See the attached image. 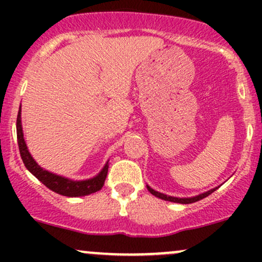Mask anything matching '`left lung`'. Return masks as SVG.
I'll return each instance as SVG.
<instances>
[{
	"label": "left lung",
	"mask_w": 262,
	"mask_h": 262,
	"mask_svg": "<svg viewBox=\"0 0 262 262\" xmlns=\"http://www.w3.org/2000/svg\"><path fill=\"white\" fill-rule=\"evenodd\" d=\"M149 189V192L151 194H154L155 197H159L161 198V200H165V201H170V202H175V203H182V204H188V203H193V202H197V201L200 200H203L204 197L209 196L210 193H213V192L215 191L218 187L213 188V189H209L208 192H204L202 194H198V196H194V197H191V198H179V197H171V196H166V194L164 193H160V192L155 191V189H152L151 187H149V186H146Z\"/></svg>",
	"instance_id": "left-lung-1"
}]
</instances>
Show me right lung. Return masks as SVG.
Returning <instances> with one entry per match:
<instances>
[{"mask_svg": "<svg viewBox=\"0 0 262 262\" xmlns=\"http://www.w3.org/2000/svg\"><path fill=\"white\" fill-rule=\"evenodd\" d=\"M17 140L18 146H19L20 158H22L23 164L26 165L27 169L31 171L39 181L44 183L48 188L56 192V193L66 197H80L95 193V192L100 191L103 187L104 180H106L108 172V162L104 165V167L97 176L90 180H83V181H74V180L65 179V177L55 175V173L49 172V171L39 166L34 159L32 158V155L29 154L25 138H23L22 122H20V107L17 116Z\"/></svg>", "mask_w": 262, "mask_h": 262, "instance_id": "right-lung-1", "label": "right lung"}]
</instances>
